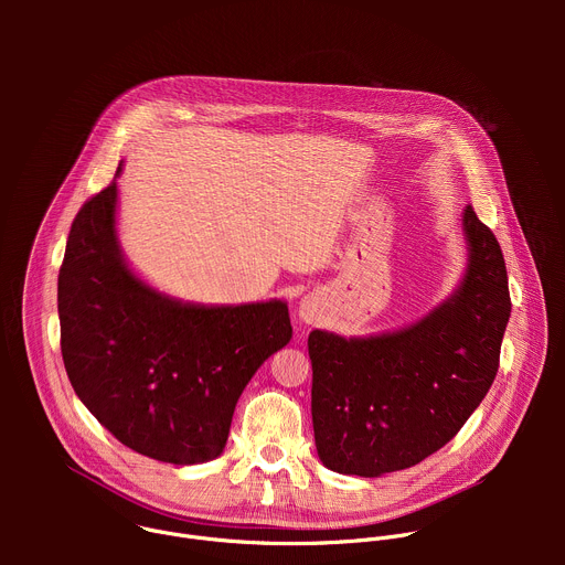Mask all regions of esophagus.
<instances>
[{
  "mask_svg": "<svg viewBox=\"0 0 565 565\" xmlns=\"http://www.w3.org/2000/svg\"><path fill=\"white\" fill-rule=\"evenodd\" d=\"M319 317V303L315 297H303L299 303V319L306 321V324H312Z\"/></svg>",
  "mask_w": 565,
  "mask_h": 565,
  "instance_id": "obj_1",
  "label": "esophagus"
}]
</instances>
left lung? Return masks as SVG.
Segmentation results:
<instances>
[{
    "label": "left lung",
    "instance_id": "obj_1",
    "mask_svg": "<svg viewBox=\"0 0 565 565\" xmlns=\"http://www.w3.org/2000/svg\"><path fill=\"white\" fill-rule=\"evenodd\" d=\"M462 232L465 275L416 324L369 338L308 335L315 447L329 469L375 478L414 467L445 447L488 395L512 310L508 270L471 205Z\"/></svg>",
    "mask_w": 565,
    "mask_h": 565
}]
</instances>
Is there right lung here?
<instances>
[{
	"label": "right lung",
	"mask_w": 565,
	"mask_h": 565,
	"mask_svg": "<svg viewBox=\"0 0 565 565\" xmlns=\"http://www.w3.org/2000/svg\"><path fill=\"white\" fill-rule=\"evenodd\" d=\"M116 179L68 232L57 277L64 369L83 405L129 449L207 462L221 456L250 377L290 342L288 306L190 303L145 284L120 250Z\"/></svg>",
	"instance_id": "right-lung-1"
}]
</instances>
